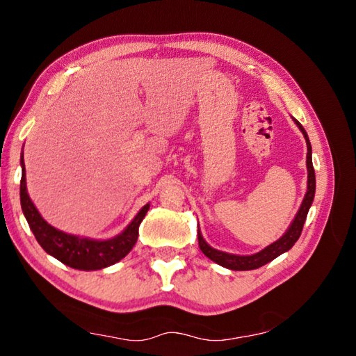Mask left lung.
I'll return each mask as SVG.
<instances>
[{
	"instance_id": "left-lung-1",
	"label": "left lung",
	"mask_w": 356,
	"mask_h": 356,
	"mask_svg": "<svg viewBox=\"0 0 356 356\" xmlns=\"http://www.w3.org/2000/svg\"><path fill=\"white\" fill-rule=\"evenodd\" d=\"M293 122L297 124V127L301 130V134H303L305 140H306V146H308V154H306V168H308V190H306L303 202H301L298 212H297V215H295V218L292 220L291 226L287 227V231L282 234V236L276 240V242H273L268 246H265L262 251L254 252V254H250V256L231 254V252H225V251L212 248V246H210L206 240H204L200 227H197V242H200L201 251L210 259V261L216 262L218 265H221V267L229 268V270H237V272H240V270L259 268L265 264L272 262L273 259L281 256L282 252L291 250L295 245V242L300 238V234H301V231H303V225L306 221V216H308L309 207L312 206V201H314L316 172H314V166H312V149H311L308 134H306L303 125H301L297 119H293Z\"/></svg>"
}]
</instances>
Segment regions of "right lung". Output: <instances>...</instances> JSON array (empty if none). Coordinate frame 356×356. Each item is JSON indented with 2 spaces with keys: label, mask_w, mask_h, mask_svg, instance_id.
I'll list each match as a JSON object with an SVG mask.
<instances>
[{
  "label": "right lung",
  "mask_w": 356,
  "mask_h": 356,
  "mask_svg": "<svg viewBox=\"0 0 356 356\" xmlns=\"http://www.w3.org/2000/svg\"><path fill=\"white\" fill-rule=\"evenodd\" d=\"M22 165V182H20V202L23 215L34 234L35 240L45 250L47 254L58 259L59 262L69 265L72 268L84 270H102L119 262L134 248L138 240V229L144 216H146L150 204H146L130 225L118 234L116 237L106 240H95L88 237H78L65 234L42 218L39 210L28 195L26 190V171L23 154L20 159Z\"/></svg>",
  "instance_id": "1"
}]
</instances>
